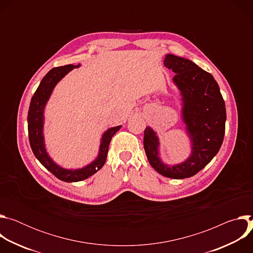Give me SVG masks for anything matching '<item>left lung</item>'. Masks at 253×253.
<instances>
[{"mask_svg": "<svg viewBox=\"0 0 253 253\" xmlns=\"http://www.w3.org/2000/svg\"><path fill=\"white\" fill-rule=\"evenodd\" d=\"M164 66L175 73L172 81L181 96V119L191 143V153L181 163H164L159 156V138L149 126L144 130V149L150 165L159 174L184 179L198 173L218 153L225 132V103L213 76L191 60L167 54Z\"/></svg>", "mask_w": 253, "mask_h": 253, "instance_id": "1", "label": "left lung"}]
</instances>
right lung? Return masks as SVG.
<instances>
[{
  "instance_id": "right-lung-1",
  "label": "right lung",
  "mask_w": 253,
  "mask_h": 253,
  "mask_svg": "<svg viewBox=\"0 0 253 253\" xmlns=\"http://www.w3.org/2000/svg\"><path fill=\"white\" fill-rule=\"evenodd\" d=\"M80 67V64L77 66L66 65L62 67H56L50 70L46 76L42 79L39 87L36 90L34 96L32 97L29 112H28V132L30 145L34 155L36 156L40 163L51 173H53L58 179L65 182H78L87 179L88 177L95 174L100 170L105 164L108 149L112 137L117 131L122 127L121 125L116 127H111L107 129L101 138L99 153L95 160H93L88 165L78 168V169H67L59 164H57L49 155L46 149L45 138H44V112L47 102L49 101L52 92L56 85L75 68Z\"/></svg>"
}]
</instances>
